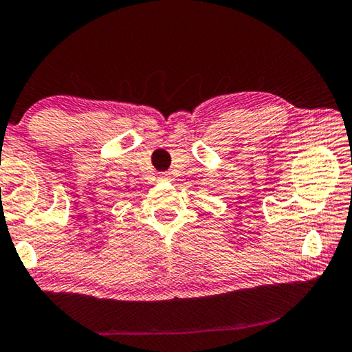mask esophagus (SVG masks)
I'll list each match as a JSON object with an SVG mask.
<instances>
[{"instance_id":"34e87169","label":"esophagus","mask_w":352,"mask_h":352,"mask_svg":"<svg viewBox=\"0 0 352 352\" xmlns=\"http://www.w3.org/2000/svg\"><path fill=\"white\" fill-rule=\"evenodd\" d=\"M161 180H172V175L167 174V172H162V174L160 175Z\"/></svg>"}]
</instances>
